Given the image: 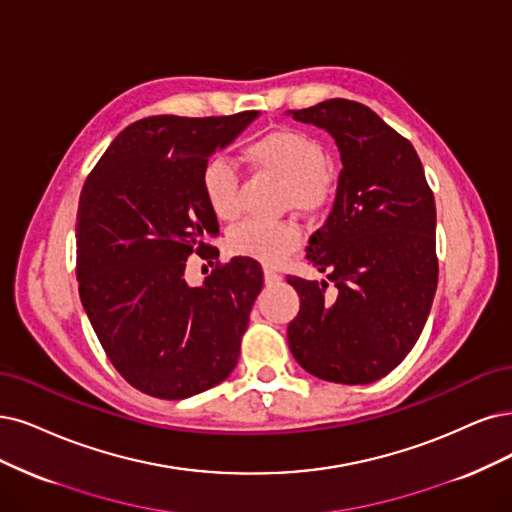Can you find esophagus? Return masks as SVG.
<instances>
[{
	"label": "esophagus",
	"mask_w": 512,
	"mask_h": 512,
	"mask_svg": "<svg viewBox=\"0 0 512 512\" xmlns=\"http://www.w3.org/2000/svg\"><path fill=\"white\" fill-rule=\"evenodd\" d=\"M263 280H266V285H268V287H272V285H280L282 276H280V274H276L274 270H263Z\"/></svg>",
	"instance_id": "34e87169"
}]
</instances>
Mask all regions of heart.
Listing matches in <instances>:
<instances>
[{
	"instance_id": "1",
	"label": "heart",
	"mask_w": 512,
	"mask_h": 512,
	"mask_svg": "<svg viewBox=\"0 0 512 512\" xmlns=\"http://www.w3.org/2000/svg\"><path fill=\"white\" fill-rule=\"evenodd\" d=\"M249 162L287 183L285 200L295 208L320 206L327 198V154L314 137L299 130H276L246 147ZM202 192L208 208L219 219H234L240 213V179L236 166L225 156H213L202 168ZM301 244L299 227L287 221L270 223L246 219L227 236V249L251 257L266 266L287 261Z\"/></svg>"
}]
</instances>
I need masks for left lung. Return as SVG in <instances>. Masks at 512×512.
Segmentation results:
<instances>
[{
	"instance_id": "1",
	"label": "left lung",
	"mask_w": 512,
	"mask_h": 512,
	"mask_svg": "<svg viewBox=\"0 0 512 512\" xmlns=\"http://www.w3.org/2000/svg\"><path fill=\"white\" fill-rule=\"evenodd\" d=\"M327 130L342 173L306 259L325 280L289 276L299 314L289 323L295 361L320 380L371 384L411 352L437 291V208L413 145L369 107L331 99L289 111Z\"/></svg>"
}]
</instances>
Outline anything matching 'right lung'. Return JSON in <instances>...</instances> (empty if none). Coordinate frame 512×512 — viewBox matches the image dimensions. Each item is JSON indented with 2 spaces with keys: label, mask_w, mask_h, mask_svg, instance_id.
<instances>
[{
  "label": "right lung",
  "mask_w": 512,
  "mask_h": 512,
  "mask_svg": "<svg viewBox=\"0 0 512 512\" xmlns=\"http://www.w3.org/2000/svg\"><path fill=\"white\" fill-rule=\"evenodd\" d=\"M257 118L139 120L84 183L75 223L82 306L113 367L156 399L204 392L238 363L261 266L234 257L192 287L185 261L217 253L206 244L219 223L202 192L204 164Z\"/></svg>",
  "instance_id": "obj_1"
}]
</instances>
